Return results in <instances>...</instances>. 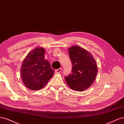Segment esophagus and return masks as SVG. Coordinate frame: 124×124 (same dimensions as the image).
Wrapping results in <instances>:
<instances>
[{
    "label": "esophagus",
    "instance_id": "34e87169",
    "mask_svg": "<svg viewBox=\"0 0 124 124\" xmlns=\"http://www.w3.org/2000/svg\"><path fill=\"white\" fill-rule=\"evenodd\" d=\"M61 70H62L61 68H59V69L55 70V73H60L61 72Z\"/></svg>",
    "mask_w": 124,
    "mask_h": 124
}]
</instances>
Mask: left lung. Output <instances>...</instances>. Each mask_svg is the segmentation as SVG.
Wrapping results in <instances>:
<instances>
[{
    "label": "left lung",
    "mask_w": 124,
    "mask_h": 124,
    "mask_svg": "<svg viewBox=\"0 0 124 124\" xmlns=\"http://www.w3.org/2000/svg\"><path fill=\"white\" fill-rule=\"evenodd\" d=\"M69 53L73 67L71 74L64 77L65 81L71 89L85 91L95 80L98 71L96 63L92 55L80 46L70 48Z\"/></svg>",
    "instance_id": "left-lung-1"
}]
</instances>
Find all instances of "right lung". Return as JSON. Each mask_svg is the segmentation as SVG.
<instances>
[{"label": "right lung", "instance_id": "obj_1", "mask_svg": "<svg viewBox=\"0 0 124 124\" xmlns=\"http://www.w3.org/2000/svg\"><path fill=\"white\" fill-rule=\"evenodd\" d=\"M45 49L37 48L27 55L22 63L21 75L24 85L32 90L44 87L54 74L49 62L44 59Z\"/></svg>", "mask_w": 124, "mask_h": 124}]
</instances>
